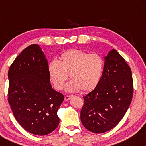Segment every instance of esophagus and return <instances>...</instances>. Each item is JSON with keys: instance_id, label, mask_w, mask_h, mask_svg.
<instances>
[{"instance_id": "34e87169", "label": "esophagus", "mask_w": 146, "mask_h": 146, "mask_svg": "<svg viewBox=\"0 0 146 146\" xmlns=\"http://www.w3.org/2000/svg\"><path fill=\"white\" fill-rule=\"evenodd\" d=\"M72 96H73L72 95H66V96H65V97H64L65 100H70V98H72Z\"/></svg>"}]
</instances>
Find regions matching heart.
<instances>
[{
  "mask_svg": "<svg viewBox=\"0 0 146 146\" xmlns=\"http://www.w3.org/2000/svg\"><path fill=\"white\" fill-rule=\"evenodd\" d=\"M104 60L97 53L72 49L61 55L60 62L53 60L48 67L50 80L58 90L64 88L68 78L71 80L66 85L68 92H84L92 90L98 85L102 76Z\"/></svg>",
  "mask_w": 146,
  "mask_h": 146,
  "instance_id": "obj_1",
  "label": "heart"
}]
</instances>
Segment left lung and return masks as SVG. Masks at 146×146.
Returning <instances> with one entry per match:
<instances>
[{"label": "left lung", "mask_w": 146, "mask_h": 146, "mask_svg": "<svg viewBox=\"0 0 146 146\" xmlns=\"http://www.w3.org/2000/svg\"><path fill=\"white\" fill-rule=\"evenodd\" d=\"M102 76L94 90L84 98L80 119L92 132L101 133L118 124L130 105L133 82L130 67L113 49L105 57Z\"/></svg>", "instance_id": "left-lung-1"}]
</instances>
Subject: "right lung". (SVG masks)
<instances>
[{
    "label": "right lung",
    "mask_w": 146,
    "mask_h": 146,
    "mask_svg": "<svg viewBox=\"0 0 146 146\" xmlns=\"http://www.w3.org/2000/svg\"><path fill=\"white\" fill-rule=\"evenodd\" d=\"M47 60L38 45L26 48L9 68L8 102L20 125L34 135L58 127V110L64 97L50 83Z\"/></svg>",
    "instance_id": "add662e5"
}]
</instances>
